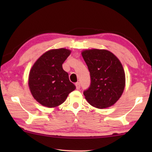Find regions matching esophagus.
I'll return each mask as SVG.
<instances>
[{"mask_svg": "<svg viewBox=\"0 0 152 152\" xmlns=\"http://www.w3.org/2000/svg\"><path fill=\"white\" fill-rule=\"evenodd\" d=\"M75 85H76L77 90H79L80 88V84L79 82H76V83L75 84Z\"/></svg>", "mask_w": 152, "mask_h": 152, "instance_id": "obj_1", "label": "esophagus"}]
</instances>
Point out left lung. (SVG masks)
I'll return each mask as SVG.
<instances>
[{
  "instance_id": "8db88e82",
  "label": "left lung",
  "mask_w": 152,
  "mask_h": 152,
  "mask_svg": "<svg viewBox=\"0 0 152 152\" xmlns=\"http://www.w3.org/2000/svg\"><path fill=\"white\" fill-rule=\"evenodd\" d=\"M81 53L91 78V86L84 92L86 101L97 109L113 106L121 96L125 86L121 62L107 50H84Z\"/></svg>"
}]
</instances>
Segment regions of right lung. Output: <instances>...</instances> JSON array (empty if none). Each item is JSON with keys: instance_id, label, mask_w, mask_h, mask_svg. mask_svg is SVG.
<instances>
[{"instance_id": "add662e5", "label": "right lung", "mask_w": 152, "mask_h": 152, "mask_svg": "<svg viewBox=\"0 0 152 152\" xmlns=\"http://www.w3.org/2000/svg\"><path fill=\"white\" fill-rule=\"evenodd\" d=\"M70 53L71 50L66 48L50 50L41 56L31 68L28 78L30 92L43 106H60L76 89L62 68Z\"/></svg>"}]
</instances>
